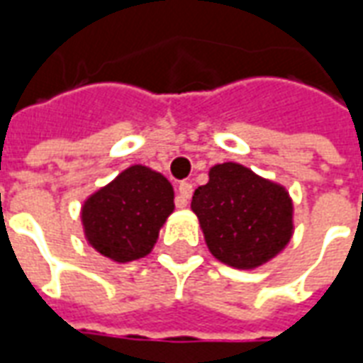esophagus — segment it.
<instances>
[{"instance_id":"obj_1","label":"esophagus","mask_w":363,"mask_h":363,"mask_svg":"<svg viewBox=\"0 0 363 363\" xmlns=\"http://www.w3.org/2000/svg\"><path fill=\"white\" fill-rule=\"evenodd\" d=\"M190 196H192V184L190 182H181L179 184V198H177V206L179 208H184L189 204Z\"/></svg>"}]
</instances>
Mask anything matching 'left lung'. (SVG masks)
Returning <instances> with one entry per match:
<instances>
[{"label":"left lung","mask_w":363,"mask_h":363,"mask_svg":"<svg viewBox=\"0 0 363 363\" xmlns=\"http://www.w3.org/2000/svg\"><path fill=\"white\" fill-rule=\"evenodd\" d=\"M190 208L210 252L237 270L267 264L294 235V202L286 186L233 161L208 171Z\"/></svg>","instance_id":"8db88e82"}]
</instances>
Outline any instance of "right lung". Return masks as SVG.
<instances>
[{
    "instance_id": "1",
    "label": "right lung",
    "mask_w": 363,
    "mask_h": 363,
    "mask_svg": "<svg viewBox=\"0 0 363 363\" xmlns=\"http://www.w3.org/2000/svg\"><path fill=\"white\" fill-rule=\"evenodd\" d=\"M173 210V184L150 167L132 165L83 202V235L99 255L132 262L150 255Z\"/></svg>"
}]
</instances>
